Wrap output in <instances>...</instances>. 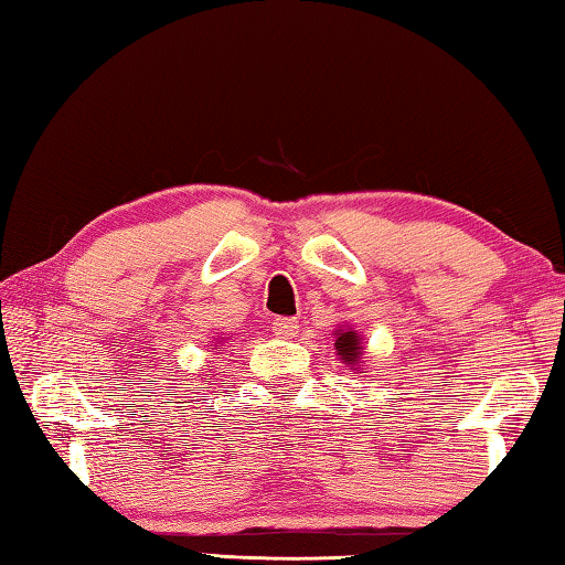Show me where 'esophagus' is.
<instances>
[{
  "mask_svg": "<svg viewBox=\"0 0 565 565\" xmlns=\"http://www.w3.org/2000/svg\"><path fill=\"white\" fill-rule=\"evenodd\" d=\"M300 329V322L295 317H275L273 319V332L278 334L280 339H292Z\"/></svg>",
  "mask_w": 565,
  "mask_h": 565,
  "instance_id": "esophagus-1",
  "label": "esophagus"
}]
</instances>
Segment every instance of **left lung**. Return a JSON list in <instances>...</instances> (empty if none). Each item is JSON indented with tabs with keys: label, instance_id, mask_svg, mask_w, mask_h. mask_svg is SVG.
Listing matches in <instances>:
<instances>
[{
	"label": "left lung",
	"instance_id": "left-lung-1",
	"mask_svg": "<svg viewBox=\"0 0 565 565\" xmlns=\"http://www.w3.org/2000/svg\"><path fill=\"white\" fill-rule=\"evenodd\" d=\"M334 349L337 356L351 366L356 374H366L364 371V342H361V334L354 327L342 324L334 329Z\"/></svg>",
	"mask_w": 565,
	"mask_h": 565
}]
</instances>
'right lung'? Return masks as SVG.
I'll list each match as a JSON object with an SVG mask.
<instances>
[{
    "label": "right lung",
    "mask_w": 565,
    "mask_h": 565,
    "mask_svg": "<svg viewBox=\"0 0 565 565\" xmlns=\"http://www.w3.org/2000/svg\"><path fill=\"white\" fill-rule=\"evenodd\" d=\"M223 342H226V339H221V342H218V339H214V344H211V347H216V349H221V347H223Z\"/></svg>",
    "instance_id": "1"
}]
</instances>
